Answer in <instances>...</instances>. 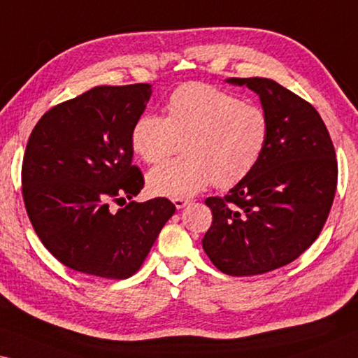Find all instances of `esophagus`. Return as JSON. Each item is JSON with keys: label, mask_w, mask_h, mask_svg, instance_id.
<instances>
[{"label": "esophagus", "mask_w": 358, "mask_h": 358, "mask_svg": "<svg viewBox=\"0 0 358 358\" xmlns=\"http://www.w3.org/2000/svg\"><path fill=\"white\" fill-rule=\"evenodd\" d=\"M188 199H173V203H175V207H177L178 210L180 208H183V207H186L188 206Z\"/></svg>", "instance_id": "1"}]
</instances>
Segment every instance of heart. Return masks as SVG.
<instances>
[{
    "label": "heart",
    "instance_id": "heart-1",
    "mask_svg": "<svg viewBox=\"0 0 358 358\" xmlns=\"http://www.w3.org/2000/svg\"><path fill=\"white\" fill-rule=\"evenodd\" d=\"M269 119L263 108L208 84L188 83L170 94L166 117L143 115L130 143L140 159L157 164L181 143V159L164 162L146 177L152 196L186 199L210 183L229 188L245 178L263 156Z\"/></svg>",
    "mask_w": 358,
    "mask_h": 358
}]
</instances>
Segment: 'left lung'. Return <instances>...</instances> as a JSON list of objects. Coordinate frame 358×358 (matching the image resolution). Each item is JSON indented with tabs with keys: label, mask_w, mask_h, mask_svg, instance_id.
<instances>
[{
	"label": "left lung",
	"mask_w": 358,
	"mask_h": 358,
	"mask_svg": "<svg viewBox=\"0 0 358 358\" xmlns=\"http://www.w3.org/2000/svg\"><path fill=\"white\" fill-rule=\"evenodd\" d=\"M259 97L269 138L257 166L224 197H208L213 221L203 252L228 275L282 268L325 224L338 183L336 155L315 108L268 78H228Z\"/></svg>",
	"instance_id": "1"
}]
</instances>
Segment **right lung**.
Wrapping results in <instances>:
<instances>
[{
  "mask_svg": "<svg viewBox=\"0 0 358 358\" xmlns=\"http://www.w3.org/2000/svg\"><path fill=\"white\" fill-rule=\"evenodd\" d=\"M151 94V84L94 87L50 108L28 138L22 164L28 218L44 247L73 271L129 279L175 213L166 197L109 206L132 200L145 185L132 166L130 135Z\"/></svg>",
  "mask_w": 358,
  "mask_h": 358,
  "instance_id": "obj_1",
  "label": "right lung"
}]
</instances>
